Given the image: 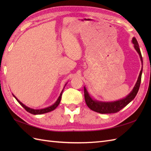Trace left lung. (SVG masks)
<instances>
[{"label": "left lung", "instance_id": "1", "mask_svg": "<svg viewBox=\"0 0 151 151\" xmlns=\"http://www.w3.org/2000/svg\"><path fill=\"white\" fill-rule=\"evenodd\" d=\"M132 43L134 45V48H135V49L139 54L141 61H142V62L143 63L142 56V54H141L139 45L135 37H133ZM142 70L143 68L141 70L138 79H137L136 84L135 86H134L132 91L131 92L126 98L121 99V100L119 101L111 102H101L93 100L90 97V96L89 95L87 90H86V88L84 87V98L86 104H87L88 106L90 108L91 110L98 112V113L100 114H113L119 111L121 109H123L124 107L126 106L128 104L130 103L136 96L137 92H138L141 84Z\"/></svg>", "mask_w": 151, "mask_h": 151}]
</instances>
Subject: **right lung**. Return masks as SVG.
Masks as SVG:
<instances>
[{
	"instance_id": "1",
	"label": "right lung",
	"mask_w": 151,
	"mask_h": 151,
	"mask_svg": "<svg viewBox=\"0 0 151 151\" xmlns=\"http://www.w3.org/2000/svg\"><path fill=\"white\" fill-rule=\"evenodd\" d=\"M63 91V89L62 90V93H61V94H60V97H59L57 101H56V102H55V103H54L53 105L51 106L46 108L40 109V110H34V109H32V108H28V107L26 106H25L24 104H23L22 103V102H21L20 101H19L18 100V99L15 97V96H14V95H13L14 96V97L16 99V100L17 101V102H19V103L23 107V108L25 109V110H26L28 112H29V113H30V114H34V115H38V114H43L47 113V112H49V111H52V110H54V109L56 108V107L58 106L59 105L60 102L61 98H62V95Z\"/></svg>"
}]
</instances>
